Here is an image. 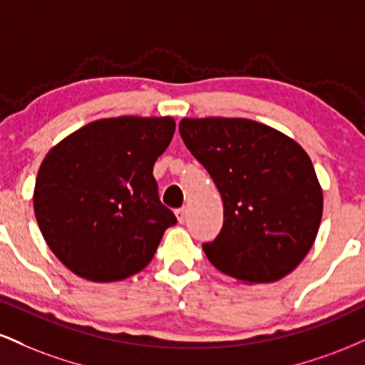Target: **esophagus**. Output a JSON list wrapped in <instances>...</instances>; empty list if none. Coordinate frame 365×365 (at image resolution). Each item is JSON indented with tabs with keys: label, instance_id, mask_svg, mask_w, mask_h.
<instances>
[{
	"label": "esophagus",
	"instance_id": "1",
	"mask_svg": "<svg viewBox=\"0 0 365 365\" xmlns=\"http://www.w3.org/2000/svg\"><path fill=\"white\" fill-rule=\"evenodd\" d=\"M175 216H177L178 222H183V221H185V209H183V207L177 209V210H175Z\"/></svg>",
	"mask_w": 365,
	"mask_h": 365
}]
</instances>
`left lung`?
Wrapping results in <instances>:
<instances>
[{
    "mask_svg": "<svg viewBox=\"0 0 365 365\" xmlns=\"http://www.w3.org/2000/svg\"><path fill=\"white\" fill-rule=\"evenodd\" d=\"M178 130L225 204L222 230L202 245L209 262L248 284L291 274L313 247L323 214L304 149L248 118H182Z\"/></svg>",
    "mask_w": 365,
    "mask_h": 365,
    "instance_id": "obj_1",
    "label": "left lung"
}]
</instances>
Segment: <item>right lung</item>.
I'll use <instances>...</instances> for the list:
<instances>
[{
	"instance_id": "right-lung-1",
	"label": "right lung",
	"mask_w": 365,
	"mask_h": 365,
	"mask_svg": "<svg viewBox=\"0 0 365 365\" xmlns=\"http://www.w3.org/2000/svg\"><path fill=\"white\" fill-rule=\"evenodd\" d=\"M173 133L171 117L102 118L47 153L34 210L43 240L69 270L113 282L153 260L166 227L177 225L153 177Z\"/></svg>"
}]
</instances>
